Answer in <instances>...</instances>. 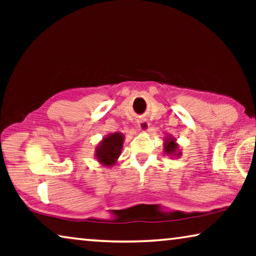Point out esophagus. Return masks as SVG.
<instances>
[{
    "label": "esophagus",
    "instance_id": "esophagus-1",
    "mask_svg": "<svg viewBox=\"0 0 256 256\" xmlns=\"http://www.w3.org/2000/svg\"><path fill=\"white\" fill-rule=\"evenodd\" d=\"M149 122L146 120H140L138 122V128L140 130L141 132H146L149 131Z\"/></svg>",
    "mask_w": 256,
    "mask_h": 256
}]
</instances>
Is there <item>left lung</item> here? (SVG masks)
<instances>
[{
    "label": "left lung",
    "mask_w": 256,
    "mask_h": 256,
    "mask_svg": "<svg viewBox=\"0 0 256 256\" xmlns=\"http://www.w3.org/2000/svg\"><path fill=\"white\" fill-rule=\"evenodd\" d=\"M164 152L172 158H180L182 156V149L177 140L172 136H166L164 138Z\"/></svg>",
    "instance_id": "1"
}]
</instances>
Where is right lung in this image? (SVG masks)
Listing matches in <instances>:
<instances>
[{
    "label": "right lung",
    "mask_w": 256,
    "mask_h": 256,
    "mask_svg": "<svg viewBox=\"0 0 256 256\" xmlns=\"http://www.w3.org/2000/svg\"><path fill=\"white\" fill-rule=\"evenodd\" d=\"M124 138V134L120 132H114L104 136L94 151L97 162L105 167L114 166L120 156Z\"/></svg>",
    "instance_id": "add662e5"
}]
</instances>
